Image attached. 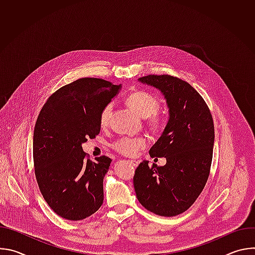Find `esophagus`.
<instances>
[{
    "label": "esophagus",
    "instance_id": "obj_1",
    "mask_svg": "<svg viewBox=\"0 0 255 255\" xmlns=\"http://www.w3.org/2000/svg\"><path fill=\"white\" fill-rule=\"evenodd\" d=\"M129 162H130L133 166H137V165H138V163H139V162H138V161H136V160H129Z\"/></svg>",
    "mask_w": 255,
    "mask_h": 255
}]
</instances>
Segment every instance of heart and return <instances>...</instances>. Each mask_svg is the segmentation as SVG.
<instances>
[{
    "instance_id": "1",
    "label": "heart",
    "mask_w": 255,
    "mask_h": 255,
    "mask_svg": "<svg viewBox=\"0 0 255 255\" xmlns=\"http://www.w3.org/2000/svg\"><path fill=\"white\" fill-rule=\"evenodd\" d=\"M127 103L134 109V110L144 118L151 117L150 124L155 128H162L165 125V119L157 116L156 113L159 110L160 103L156 97L152 94L138 91L132 93L127 98ZM114 109V103H108L101 111L100 124L105 127L109 124L112 117ZM147 142L142 137H131L122 136L115 140L112 144L113 148L126 156H136L143 148L146 147Z\"/></svg>"
}]
</instances>
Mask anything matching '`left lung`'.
<instances>
[{"instance_id": "8db88e82", "label": "left lung", "mask_w": 255, "mask_h": 255, "mask_svg": "<svg viewBox=\"0 0 255 255\" xmlns=\"http://www.w3.org/2000/svg\"><path fill=\"white\" fill-rule=\"evenodd\" d=\"M161 91L169 108L167 125L149 150L166 164L143 160L135 169L133 185L139 203L150 212L173 217L186 212L208 180L214 146V123L202 96L186 81L169 75L139 79Z\"/></svg>"}]
</instances>
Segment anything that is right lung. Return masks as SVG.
I'll return each instance as SVG.
<instances>
[{
  "instance_id": "right-lung-1",
  "label": "right lung",
  "mask_w": 255,
  "mask_h": 255,
  "mask_svg": "<svg viewBox=\"0 0 255 255\" xmlns=\"http://www.w3.org/2000/svg\"><path fill=\"white\" fill-rule=\"evenodd\" d=\"M120 87L103 79L77 80L54 92L38 115L33 135L35 177L48 206L63 219L84 220L103 204V180L112 159H87L82 144L100 133L102 109Z\"/></svg>"
}]
</instances>
